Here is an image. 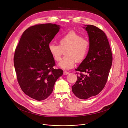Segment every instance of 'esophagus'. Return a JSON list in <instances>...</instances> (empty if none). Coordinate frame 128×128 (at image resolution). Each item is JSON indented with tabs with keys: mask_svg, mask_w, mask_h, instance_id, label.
<instances>
[{
	"mask_svg": "<svg viewBox=\"0 0 128 128\" xmlns=\"http://www.w3.org/2000/svg\"><path fill=\"white\" fill-rule=\"evenodd\" d=\"M69 73L68 72H66V71H64V75H67V74H68Z\"/></svg>",
	"mask_w": 128,
	"mask_h": 128,
	"instance_id": "1",
	"label": "esophagus"
}]
</instances>
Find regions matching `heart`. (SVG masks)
I'll list each match as a JSON object with an SVG mask.
<instances>
[{
    "mask_svg": "<svg viewBox=\"0 0 128 128\" xmlns=\"http://www.w3.org/2000/svg\"><path fill=\"white\" fill-rule=\"evenodd\" d=\"M89 42L74 32H70L59 40V45L51 43L48 46L50 54L55 60L61 59L64 51L65 55L59 62L60 68L68 70L73 68L76 62H82L87 55Z\"/></svg>",
    "mask_w": 128,
    "mask_h": 128,
    "instance_id": "heart-1",
    "label": "heart"
}]
</instances>
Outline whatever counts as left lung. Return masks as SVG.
<instances>
[{"instance_id": "obj_1", "label": "left lung", "mask_w": 128, "mask_h": 128, "mask_svg": "<svg viewBox=\"0 0 128 128\" xmlns=\"http://www.w3.org/2000/svg\"><path fill=\"white\" fill-rule=\"evenodd\" d=\"M85 26L83 28L89 36V49L86 58L75 70L81 73L72 86L73 94L84 100L97 95L104 88L112 62L111 50L104 32L93 25Z\"/></svg>"}]
</instances>
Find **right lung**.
Returning a JSON list of instances; mask_svg holds the SVG:
<instances>
[{"label": "right lung", "mask_w": 128, "mask_h": 128, "mask_svg": "<svg viewBox=\"0 0 128 128\" xmlns=\"http://www.w3.org/2000/svg\"><path fill=\"white\" fill-rule=\"evenodd\" d=\"M60 26L36 24L22 34L14 56L19 85L24 92L36 100L47 98L52 92L56 81L63 71L54 69L55 60L48 46L58 32Z\"/></svg>", "instance_id": "add662e5"}]
</instances>
